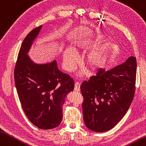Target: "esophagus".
<instances>
[{"instance_id": "esophagus-1", "label": "esophagus", "mask_w": 146, "mask_h": 146, "mask_svg": "<svg viewBox=\"0 0 146 146\" xmlns=\"http://www.w3.org/2000/svg\"><path fill=\"white\" fill-rule=\"evenodd\" d=\"M80 84L79 82H75V87H74V90L77 92L80 91Z\"/></svg>"}]
</instances>
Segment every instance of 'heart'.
<instances>
[{
  "instance_id": "heart-1",
  "label": "heart",
  "mask_w": 146,
  "mask_h": 146,
  "mask_svg": "<svg viewBox=\"0 0 146 146\" xmlns=\"http://www.w3.org/2000/svg\"><path fill=\"white\" fill-rule=\"evenodd\" d=\"M99 42V41H98ZM93 40H87L83 44L86 48L91 47L98 45L99 42ZM80 47H82L80 46ZM109 46L108 44L97 47L89 52L86 57L85 63L91 69L96 70L102 67L108 60ZM79 56L76 49L71 47L66 48L64 52V66L69 71L75 69L78 62Z\"/></svg>"
}]
</instances>
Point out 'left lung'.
<instances>
[{"label": "left lung", "instance_id": "1", "mask_svg": "<svg viewBox=\"0 0 146 146\" xmlns=\"http://www.w3.org/2000/svg\"><path fill=\"white\" fill-rule=\"evenodd\" d=\"M136 70V58L131 56L111 70L100 69L96 76L82 82V107L87 128L106 132L123 118L133 100Z\"/></svg>", "mask_w": 146, "mask_h": 146}]
</instances>
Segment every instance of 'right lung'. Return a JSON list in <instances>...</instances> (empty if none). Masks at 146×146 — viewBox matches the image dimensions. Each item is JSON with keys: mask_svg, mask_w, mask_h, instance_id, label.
Listing matches in <instances>:
<instances>
[{"mask_svg": "<svg viewBox=\"0 0 146 146\" xmlns=\"http://www.w3.org/2000/svg\"><path fill=\"white\" fill-rule=\"evenodd\" d=\"M41 29L42 25L34 29L22 42L14 69V80L27 118L38 128L46 130L60 124L65 99L74 90V81L58 69L56 60L37 64L28 56Z\"/></svg>", "mask_w": 146, "mask_h": 146, "instance_id": "obj_1", "label": "right lung"}]
</instances>
